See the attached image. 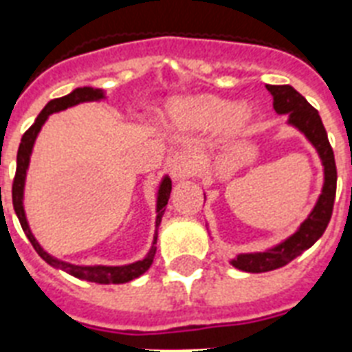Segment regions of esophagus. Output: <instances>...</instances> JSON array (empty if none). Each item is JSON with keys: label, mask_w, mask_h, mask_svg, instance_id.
Returning a JSON list of instances; mask_svg holds the SVG:
<instances>
[{"label": "esophagus", "mask_w": 352, "mask_h": 352, "mask_svg": "<svg viewBox=\"0 0 352 352\" xmlns=\"http://www.w3.org/2000/svg\"><path fill=\"white\" fill-rule=\"evenodd\" d=\"M195 159H193L192 153L188 151H177L173 155V159L168 162V171L173 181H182V179H188L192 175L193 170H195Z\"/></svg>", "instance_id": "obj_1"}]
</instances>
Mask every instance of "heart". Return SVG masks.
Wrapping results in <instances>:
<instances>
[{
	"mask_svg": "<svg viewBox=\"0 0 352 352\" xmlns=\"http://www.w3.org/2000/svg\"><path fill=\"white\" fill-rule=\"evenodd\" d=\"M177 120L195 129H214L223 126L228 135H239L254 120V107L248 104H234L221 96L203 95L181 102L173 107Z\"/></svg>",
	"mask_w": 352,
	"mask_h": 352,
	"instance_id": "obj_1",
	"label": "heart"
}]
</instances>
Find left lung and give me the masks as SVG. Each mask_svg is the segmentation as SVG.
Wrapping results in <instances>:
<instances>
[{
	"label": "left lung",
	"instance_id": "obj_1",
	"mask_svg": "<svg viewBox=\"0 0 352 352\" xmlns=\"http://www.w3.org/2000/svg\"><path fill=\"white\" fill-rule=\"evenodd\" d=\"M274 98V109L279 115H287L289 124L300 129L309 142L316 148L323 164V190L318 199L316 206L312 210L301 226L289 239L279 243L274 248L265 252H254V254H239L232 259V265L243 272H268L279 267H285L287 263L301 256L307 248H311L327 228L331 215H333L334 197H336V162L331 144H329L327 131L323 127V122L318 111L303 98V96L290 85H267Z\"/></svg>",
	"mask_w": 352,
	"mask_h": 352
}]
</instances>
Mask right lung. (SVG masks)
<instances>
[{
  "mask_svg": "<svg viewBox=\"0 0 352 352\" xmlns=\"http://www.w3.org/2000/svg\"><path fill=\"white\" fill-rule=\"evenodd\" d=\"M104 98V91L95 89V87H78L74 89L73 93L62 96V98H54L47 104L41 113L38 115V118L34 120V124L23 133L21 137V142H19L18 148V159H16V175H14L12 182V204L14 212L18 215L19 225L23 228L27 239L30 241V245L34 246V250L38 252V256L43 259L45 263H49L51 267L60 268L63 272L71 274L74 278L85 279V281H93V283H127L131 279L142 276L153 263L155 252H157V230L153 235V243H151V248L146 254L144 259L140 261H135L131 265H122V267H104V265H95V267H80V265H71V263L60 261L56 257H52L51 254H47L43 248L40 246V243L36 241V237L32 235L29 228V223H27V217H25V208H23V190H25V177H27V170H29V160L30 153H32V146H34V140L40 133L41 126L45 124V120L49 118V115L58 111H63L67 107H73L76 104H82V102H95L102 100ZM171 193V181L170 177H164L160 181L159 192H157V219H155V228H159L160 221H162V215H164L166 204H168V199H170Z\"/></svg>",
  "mask_w": 352,
  "mask_h": 352,
  "instance_id": "obj_1",
  "label": "right lung"
}]
</instances>
